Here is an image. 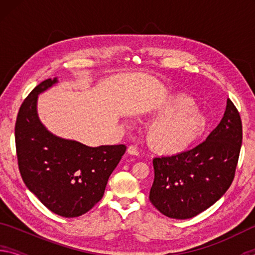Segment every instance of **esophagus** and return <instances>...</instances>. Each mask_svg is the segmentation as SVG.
Returning a JSON list of instances; mask_svg holds the SVG:
<instances>
[{"mask_svg":"<svg viewBox=\"0 0 255 255\" xmlns=\"http://www.w3.org/2000/svg\"><path fill=\"white\" fill-rule=\"evenodd\" d=\"M127 153L129 155H135V156H137V155L139 154V153H138V150H137L135 146H129V147L127 148Z\"/></svg>","mask_w":255,"mask_h":255,"instance_id":"34e87169","label":"esophagus"}]
</instances>
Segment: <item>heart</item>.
I'll return each mask as SVG.
<instances>
[{"label":"heart","mask_w":255,"mask_h":255,"mask_svg":"<svg viewBox=\"0 0 255 255\" xmlns=\"http://www.w3.org/2000/svg\"><path fill=\"white\" fill-rule=\"evenodd\" d=\"M153 116L158 119L150 124L146 138L150 147L163 155L187 152L208 128L206 115L185 94H176L159 102Z\"/></svg>","instance_id":"obj_1"}]
</instances>
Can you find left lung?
Returning a JSON list of instances; mask_svg holds the SVG:
<instances>
[{"label":"left lung","instance_id":"obj_1","mask_svg":"<svg viewBox=\"0 0 255 255\" xmlns=\"http://www.w3.org/2000/svg\"><path fill=\"white\" fill-rule=\"evenodd\" d=\"M242 145V122L227 99L221 123L204 143L172 156L155 157L149 200L174 219L192 218L221 199L235 175Z\"/></svg>","mask_w":255,"mask_h":255}]
</instances>
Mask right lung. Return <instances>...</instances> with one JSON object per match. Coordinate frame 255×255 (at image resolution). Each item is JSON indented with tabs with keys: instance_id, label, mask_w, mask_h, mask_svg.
<instances>
[{
	"instance_id": "1",
	"label": "right lung",
	"mask_w": 255,
	"mask_h": 255,
	"mask_svg": "<svg viewBox=\"0 0 255 255\" xmlns=\"http://www.w3.org/2000/svg\"><path fill=\"white\" fill-rule=\"evenodd\" d=\"M57 83V77L41 82L21 105L15 123L16 156L30 191L56 215L73 218L101 200L126 146L90 147L49 131L38 116V96Z\"/></svg>"
}]
</instances>
